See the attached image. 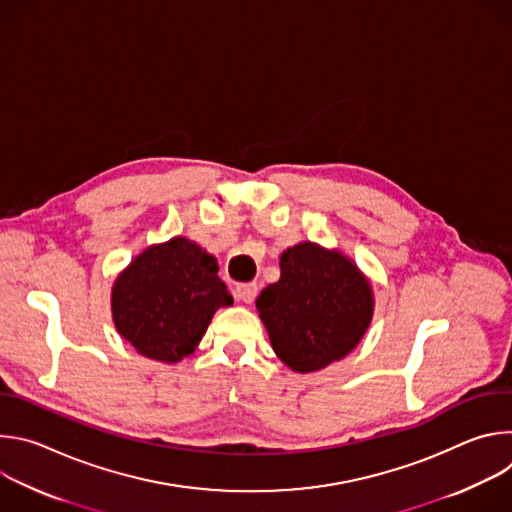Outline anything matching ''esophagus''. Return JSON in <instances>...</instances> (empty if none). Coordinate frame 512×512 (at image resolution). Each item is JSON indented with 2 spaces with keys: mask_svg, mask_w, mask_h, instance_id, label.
I'll return each mask as SVG.
<instances>
[{
  "mask_svg": "<svg viewBox=\"0 0 512 512\" xmlns=\"http://www.w3.org/2000/svg\"><path fill=\"white\" fill-rule=\"evenodd\" d=\"M257 291H259L257 283H239L235 287V298L245 304H251L257 298Z\"/></svg>",
  "mask_w": 512,
  "mask_h": 512,
  "instance_id": "1",
  "label": "esophagus"
}]
</instances>
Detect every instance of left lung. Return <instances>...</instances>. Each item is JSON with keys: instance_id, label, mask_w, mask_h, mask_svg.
<instances>
[{"instance_id": "8db88e82", "label": "left lung", "mask_w": 512, "mask_h": 512, "mask_svg": "<svg viewBox=\"0 0 512 512\" xmlns=\"http://www.w3.org/2000/svg\"><path fill=\"white\" fill-rule=\"evenodd\" d=\"M281 277L257 298L275 354L298 373L344 358L373 318L369 281L340 253L300 243L281 255Z\"/></svg>"}]
</instances>
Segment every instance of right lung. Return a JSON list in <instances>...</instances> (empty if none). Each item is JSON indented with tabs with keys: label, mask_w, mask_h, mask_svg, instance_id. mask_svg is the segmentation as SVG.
<instances>
[{
	"label": "right lung",
	"mask_w": 512,
	"mask_h": 512,
	"mask_svg": "<svg viewBox=\"0 0 512 512\" xmlns=\"http://www.w3.org/2000/svg\"><path fill=\"white\" fill-rule=\"evenodd\" d=\"M212 255L176 237L145 249L117 277L113 320L143 356L178 362L192 354L214 312L233 304Z\"/></svg>",
	"instance_id": "add662e5"
}]
</instances>
